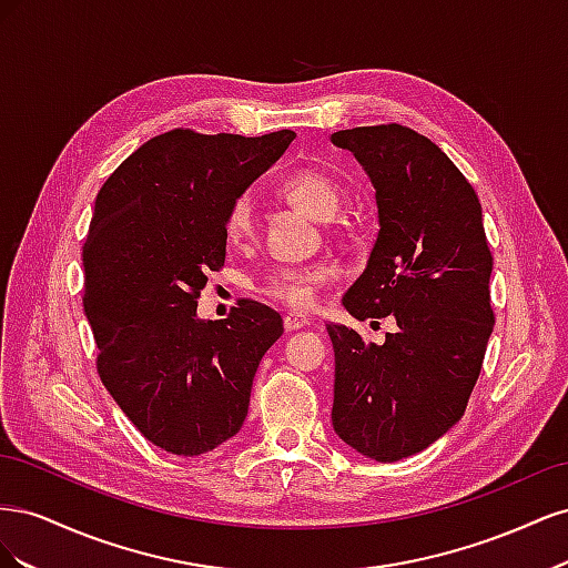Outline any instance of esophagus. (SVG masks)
Here are the masks:
<instances>
[{
    "mask_svg": "<svg viewBox=\"0 0 568 568\" xmlns=\"http://www.w3.org/2000/svg\"><path fill=\"white\" fill-rule=\"evenodd\" d=\"M311 324V320H307L305 315L301 313H286L284 315V329L286 332H296V329H303V326Z\"/></svg>",
    "mask_w": 568,
    "mask_h": 568,
    "instance_id": "1",
    "label": "esophagus"
}]
</instances>
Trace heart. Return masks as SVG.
<instances>
[{
    "mask_svg": "<svg viewBox=\"0 0 568 568\" xmlns=\"http://www.w3.org/2000/svg\"><path fill=\"white\" fill-rule=\"evenodd\" d=\"M277 192L284 201L294 203L296 209L305 211L315 220L334 217L343 199H346V189L334 175L311 165L288 170L280 180ZM222 230H225V242L234 248L251 242L255 236V211L251 199L239 196L230 203ZM334 267L322 263L305 267H282L272 272L263 282L261 294L291 307V311H313L320 294L334 282Z\"/></svg>",
    "mask_w": 568,
    "mask_h": 568,
    "instance_id": "obj_1",
    "label": "heart"
}]
</instances>
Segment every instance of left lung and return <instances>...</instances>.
<instances>
[{"instance_id":"obj_1","label":"left lung","mask_w":568,"mask_h":568,"mask_svg":"<svg viewBox=\"0 0 568 568\" xmlns=\"http://www.w3.org/2000/svg\"><path fill=\"white\" fill-rule=\"evenodd\" d=\"M376 189L379 236L343 296L355 320L393 315L384 346L346 324L334 343V432L376 462L422 453L455 426L495 324L493 255L469 180L428 136L398 123L338 130Z\"/></svg>"}]
</instances>
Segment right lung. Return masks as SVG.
Returning a JSON list of instances; mask_svg holds the SVG:
<instances>
[{
    "label": "right lung",
    "mask_w": 568,
    "mask_h": 568,
    "mask_svg": "<svg viewBox=\"0 0 568 568\" xmlns=\"http://www.w3.org/2000/svg\"><path fill=\"white\" fill-rule=\"evenodd\" d=\"M296 132L153 136L101 184L82 246V307L97 372L118 407L161 450L194 457L242 428L263 355L284 334L277 311L239 301L199 320L209 272L225 265L230 203Z\"/></svg>",
    "instance_id": "1"
}]
</instances>
